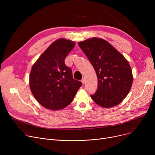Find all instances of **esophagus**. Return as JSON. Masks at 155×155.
<instances>
[{
  "mask_svg": "<svg viewBox=\"0 0 155 155\" xmlns=\"http://www.w3.org/2000/svg\"><path fill=\"white\" fill-rule=\"evenodd\" d=\"M81 82H82V83L83 84H85V78H82V80H81Z\"/></svg>",
  "mask_w": 155,
  "mask_h": 155,
  "instance_id": "34e87169",
  "label": "esophagus"
}]
</instances>
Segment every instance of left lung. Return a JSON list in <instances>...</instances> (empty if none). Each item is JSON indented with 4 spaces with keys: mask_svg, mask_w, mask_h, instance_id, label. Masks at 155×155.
<instances>
[{
    "mask_svg": "<svg viewBox=\"0 0 155 155\" xmlns=\"http://www.w3.org/2000/svg\"><path fill=\"white\" fill-rule=\"evenodd\" d=\"M94 68L98 79L93 101L103 107L120 104L133 84L131 67L124 56L107 41L93 38L78 43Z\"/></svg>",
    "mask_w": 155,
    "mask_h": 155,
    "instance_id": "1",
    "label": "left lung"
}]
</instances>
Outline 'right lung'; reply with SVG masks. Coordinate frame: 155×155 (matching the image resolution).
<instances>
[{
	"label": "right lung",
	"mask_w": 155,
	"mask_h": 155,
	"mask_svg": "<svg viewBox=\"0 0 155 155\" xmlns=\"http://www.w3.org/2000/svg\"><path fill=\"white\" fill-rule=\"evenodd\" d=\"M66 39L55 41L32 67L30 88L35 99L45 108L59 110L73 101L82 84L73 79L64 59L75 46Z\"/></svg>",
	"instance_id": "1"
}]
</instances>
